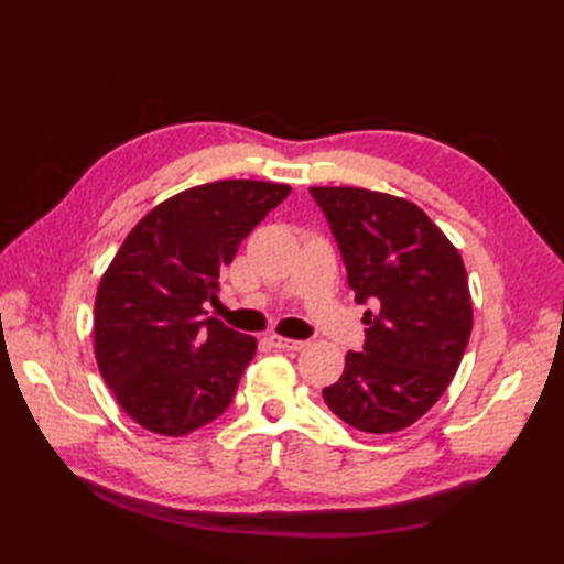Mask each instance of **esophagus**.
<instances>
[{"label":"esophagus","instance_id":"34e87169","mask_svg":"<svg viewBox=\"0 0 564 564\" xmlns=\"http://www.w3.org/2000/svg\"><path fill=\"white\" fill-rule=\"evenodd\" d=\"M269 344L271 346H275V349H281V351H301V349H305V341H297V339H285V337H281V334H271L269 337Z\"/></svg>","mask_w":564,"mask_h":564}]
</instances>
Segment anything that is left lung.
I'll return each instance as SVG.
<instances>
[{
  "label": "left lung",
  "mask_w": 564,
  "mask_h": 564,
  "mask_svg": "<svg viewBox=\"0 0 564 564\" xmlns=\"http://www.w3.org/2000/svg\"><path fill=\"white\" fill-rule=\"evenodd\" d=\"M364 315V351L346 354L341 378L322 390L341 422L394 434L422 419L458 370L473 332L465 263L412 200L358 186H310Z\"/></svg>",
  "instance_id": "1"
}]
</instances>
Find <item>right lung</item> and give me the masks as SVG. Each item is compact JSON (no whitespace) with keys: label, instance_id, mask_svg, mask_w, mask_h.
I'll return each mask as SVG.
<instances>
[{"label":"right lung","instance_id":"right-lung-1","mask_svg":"<svg viewBox=\"0 0 564 564\" xmlns=\"http://www.w3.org/2000/svg\"><path fill=\"white\" fill-rule=\"evenodd\" d=\"M289 184L225 178L162 200L104 271L94 301V356L116 402L142 429L186 436L232 402L257 339L206 315L220 269Z\"/></svg>","mask_w":564,"mask_h":564}]
</instances>
